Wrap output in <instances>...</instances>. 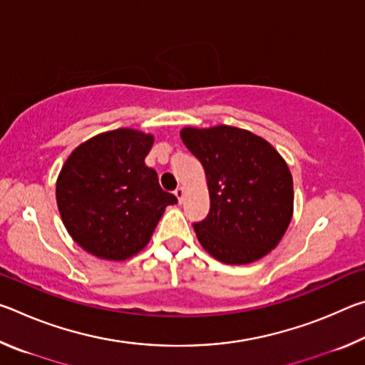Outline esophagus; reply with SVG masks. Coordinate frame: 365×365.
<instances>
[{
	"label": "esophagus",
	"mask_w": 365,
	"mask_h": 365,
	"mask_svg": "<svg viewBox=\"0 0 365 365\" xmlns=\"http://www.w3.org/2000/svg\"><path fill=\"white\" fill-rule=\"evenodd\" d=\"M174 195L177 196L178 202H182V201H183V195H185V190H183L182 187H178V188L174 191Z\"/></svg>",
	"instance_id": "esophagus-1"
}]
</instances>
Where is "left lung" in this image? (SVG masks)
Returning a JSON list of instances; mask_svg holds the SVG:
<instances>
[{"mask_svg": "<svg viewBox=\"0 0 365 365\" xmlns=\"http://www.w3.org/2000/svg\"><path fill=\"white\" fill-rule=\"evenodd\" d=\"M185 146L205 168L211 209L197 242L224 264H250L280 243L293 217V177L269 141L230 125L185 127Z\"/></svg>", "mask_w": 365, "mask_h": 365, "instance_id": "8db88e82", "label": "left lung"}]
</instances>
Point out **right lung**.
Instances as JSON below:
<instances>
[{
	"mask_svg": "<svg viewBox=\"0 0 365 365\" xmlns=\"http://www.w3.org/2000/svg\"><path fill=\"white\" fill-rule=\"evenodd\" d=\"M153 143L150 133L117 128L83 141L66 159L58 209L73 242L90 255L106 261L138 255L165 207L177 202L145 164Z\"/></svg>",
	"mask_w": 365,
	"mask_h": 365,
	"instance_id": "add662e5",
	"label": "right lung"
}]
</instances>
